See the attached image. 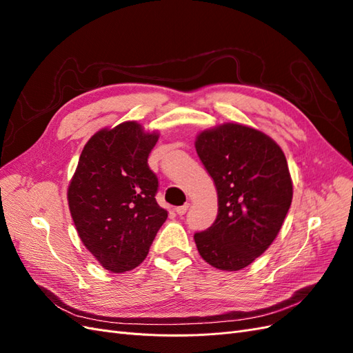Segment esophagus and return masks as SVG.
<instances>
[{"label":"esophagus","instance_id":"obj_1","mask_svg":"<svg viewBox=\"0 0 353 353\" xmlns=\"http://www.w3.org/2000/svg\"><path fill=\"white\" fill-rule=\"evenodd\" d=\"M188 208H190V203H185V205L184 206H178V208H175V212L178 213V215L179 216H183L184 215V213L188 210Z\"/></svg>","mask_w":353,"mask_h":353}]
</instances>
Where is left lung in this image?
I'll list each match as a JSON object with an SVG mask.
<instances>
[{
  "mask_svg": "<svg viewBox=\"0 0 353 353\" xmlns=\"http://www.w3.org/2000/svg\"><path fill=\"white\" fill-rule=\"evenodd\" d=\"M196 150L218 191V216L196 232L213 268L239 271L279 236L292 205L293 181L281 147L252 126L222 123L196 137Z\"/></svg>",
  "mask_w": 353,
  "mask_h": 353,
  "instance_id": "8db88e82",
  "label": "left lung"
}]
</instances>
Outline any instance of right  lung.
I'll use <instances>...</instances> for the list:
<instances>
[{
	"mask_svg": "<svg viewBox=\"0 0 353 353\" xmlns=\"http://www.w3.org/2000/svg\"><path fill=\"white\" fill-rule=\"evenodd\" d=\"M159 132L128 121L103 128L85 144L68 187L69 210L85 248L104 270L131 271L150 250L168 210L154 199L147 165Z\"/></svg>",
	"mask_w": 353,
	"mask_h": 353,
	"instance_id": "add662e5",
	"label": "right lung"
}]
</instances>
